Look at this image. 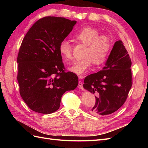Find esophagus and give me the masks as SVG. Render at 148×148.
Listing matches in <instances>:
<instances>
[{"label":"esophagus","mask_w":148,"mask_h":148,"mask_svg":"<svg viewBox=\"0 0 148 148\" xmlns=\"http://www.w3.org/2000/svg\"><path fill=\"white\" fill-rule=\"evenodd\" d=\"M80 78H82V77H80ZM83 83L82 82V81H79L78 82V88L80 89H83Z\"/></svg>","instance_id":"esophagus-1"}]
</instances>
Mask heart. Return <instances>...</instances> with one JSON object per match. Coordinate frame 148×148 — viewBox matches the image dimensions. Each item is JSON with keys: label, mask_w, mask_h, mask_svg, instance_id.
I'll return each instance as SVG.
<instances>
[{"label": "heart", "mask_w": 148, "mask_h": 148, "mask_svg": "<svg viewBox=\"0 0 148 148\" xmlns=\"http://www.w3.org/2000/svg\"><path fill=\"white\" fill-rule=\"evenodd\" d=\"M75 39L86 46L84 59L69 67V70L79 77H83L91 68L92 63L99 65L106 60L111 47V41L106 35H99L97 29L91 27H84L75 34ZM73 47L67 40H62L59 45V51L66 60L72 59Z\"/></svg>", "instance_id": "b5f03b06"}]
</instances>
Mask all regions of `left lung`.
<instances>
[{
	"label": "left lung",
	"instance_id": "8db88e82",
	"mask_svg": "<svg viewBox=\"0 0 148 148\" xmlns=\"http://www.w3.org/2000/svg\"><path fill=\"white\" fill-rule=\"evenodd\" d=\"M132 61L122 41H116L102 70L85 78L83 87L96 95L94 115L112 114L123 106L132 86Z\"/></svg>",
	"mask_w": 148,
	"mask_h": 148
}]
</instances>
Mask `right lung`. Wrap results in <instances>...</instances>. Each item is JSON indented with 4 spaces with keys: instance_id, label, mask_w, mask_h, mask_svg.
Here are the masks:
<instances>
[{
    "instance_id": "1",
    "label": "right lung",
    "mask_w": 148,
    "mask_h": 148,
    "mask_svg": "<svg viewBox=\"0 0 148 148\" xmlns=\"http://www.w3.org/2000/svg\"><path fill=\"white\" fill-rule=\"evenodd\" d=\"M77 21L46 16L31 26L21 42L17 57L20 94L29 108L49 114L59 109L62 95L77 87L78 78L65 72L60 42Z\"/></svg>"
}]
</instances>
